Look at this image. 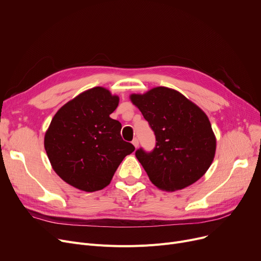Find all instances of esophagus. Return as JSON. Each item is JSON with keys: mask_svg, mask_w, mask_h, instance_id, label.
Segmentation results:
<instances>
[{"mask_svg": "<svg viewBox=\"0 0 261 261\" xmlns=\"http://www.w3.org/2000/svg\"><path fill=\"white\" fill-rule=\"evenodd\" d=\"M132 144H133V146H134L135 148H138V147H139V144H140V143H139V140L136 139V138H135V139H133Z\"/></svg>", "mask_w": 261, "mask_h": 261, "instance_id": "34e87169", "label": "esophagus"}]
</instances>
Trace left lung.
<instances>
[{
  "label": "left lung",
  "mask_w": 261,
  "mask_h": 261,
  "mask_svg": "<svg viewBox=\"0 0 261 261\" xmlns=\"http://www.w3.org/2000/svg\"><path fill=\"white\" fill-rule=\"evenodd\" d=\"M130 98L155 135L152 151L143 148L135 151L150 181L167 191L197 182L216 152V138L206 114L180 92L165 87L132 94Z\"/></svg>",
  "instance_id": "left-lung-1"
}]
</instances>
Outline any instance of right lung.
Segmentation results:
<instances>
[{
  "instance_id": "obj_1",
  "label": "right lung",
  "mask_w": 261,
  "mask_h": 261,
  "mask_svg": "<svg viewBox=\"0 0 261 261\" xmlns=\"http://www.w3.org/2000/svg\"><path fill=\"white\" fill-rule=\"evenodd\" d=\"M118 101V96L96 87L66 102L53 117L44 148L53 169L67 184L88 193L100 190L134 151L121 139V123L110 117Z\"/></svg>"
}]
</instances>
